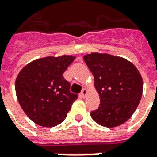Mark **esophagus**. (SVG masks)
Listing matches in <instances>:
<instances>
[{"label": "esophagus", "instance_id": "1", "mask_svg": "<svg viewBox=\"0 0 157 157\" xmlns=\"http://www.w3.org/2000/svg\"><path fill=\"white\" fill-rule=\"evenodd\" d=\"M86 93H87V90L86 88L82 89V92H81V95L82 96V98H85V96L86 95Z\"/></svg>", "mask_w": 157, "mask_h": 157}]
</instances>
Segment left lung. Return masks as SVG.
Here are the masks:
<instances>
[{
	"mask_svg": "<svg viewBox=\"0 0 157 157\" xmlns=\"http://www.w3.org/2000/svg\"><path fill=\"white\" fill-rule=\"evenodd\" d=\"M84 60L94 75L100 96L98 109L91 112L94 121L113 128L130 118L141 99L143 81L131 62L108 54L92 53Z\"/></svg>",
	"mask_w": 157,
	"mask_h": 157,
	"instance_id": "1",
	"label": "left lung"
}]
</instances>
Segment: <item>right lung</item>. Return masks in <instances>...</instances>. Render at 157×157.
Here are the masks:
<instances>
[{"mask_svg":"<svg viewBox=\"0 0 157 157\" xmlns=\"http://www.w3.org/2000/svg\"><path fill=\"white\" fill-rule=\"evenodd\" d=\"M75 57H45L29 63L16 80L19 104L32 121L54 127L64 121L78 95L70 91L71 83L63 73Z\"/></svg>","mask_w":157,"mask_h":157,"instance_id":"obj_1","label":"right lung"}]
</instances>
